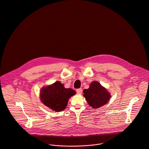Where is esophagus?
Returning <instances> with one entry per match:
<instances>
[{"mask_svg":"<svg viewBox=\"0 0 149 149\" xmlns=\"http://www.w3.org/2000/svg\"><path fill=\"white\" fill-rule=\"evenodd\" d=\"M76 92L78 94H81L82 93V89H79L76 90Z\"/></svg>","mask_w":149,"mask_h":149,"instance_id":"34e87169","label":"esophagus"}]
</instances>
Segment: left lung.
<instances>
[{"label": "left lung", "instance_id": "1", "mask_svg": "<svg viewBox=\"0 0 149 149\" xmlns=\"http://www.w3.org/2000/svg\"><path fill=\"white\" fill-rule=\"evenodd\" d=\"M84 97L88 104L93 109H98L107 104L111 98V94L104 87L96 81H93L88 89L84 90Z\"/></svg>", "mask_w": 149, "mask_h": 149}]
</instances>
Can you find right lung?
<instances>
[{
	"label": "right lung",
	"instance_id": "1",
	"mask_svg": "<svg viewBox=\"0 0 149 149\" xmlns=\"http://www.w3.org/2000/svg\"><path fill=\"white\" fill-rule=\"evenodd\" d=\"M76 92L72 89L65 88L60 81L42 88L40 91V99L46 106L55 112L65 109L70 98Z\"/></svg>",
	"mask_w": 149,
	"mask_h": 149
}]
</instances>
